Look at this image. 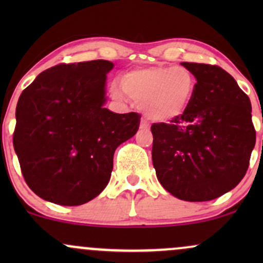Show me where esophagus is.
I'll list each match as a JSON object with an SVG mask.
<instances>
[{
    "mask_svg": "<svg viewBox=\"0 0 263 263\" xmlns=\"http://www.w3.org/2000/svg\"><path fill=\"white\" fill-rule=\"evenodd\" d=\"M140 127L142 128V129H147V128H149V123L146 121V120H142L141 121V126Z\"/></svg>",
    "mask_w": 263,
    "mask_h": 263,
    "instance_id": "obj_1",
    "label": "esophagus"
}]
</instances>
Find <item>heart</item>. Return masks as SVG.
I'll return each mask as SVG.
<instances>
[{"instance_id":"1","label":"heart","mask_w":263,"mask_h":263,"mask_svg":"<svg viewBox=\"0 0 263 263\" xmlns=\"http://www.w3.org/2000/svg\"><path fill=\"white\" fill-rule=\"evenodd\" d=\"M195 91V79L185 68L173 65L136 69L114 81L110 92L115 99L131 98L152 120L167 122L177 119L188 108Z\"/></svg>"}]
</instances>
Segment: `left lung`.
<instances>
[{
	"mask_svg": "<svg viewBox=\"0 0 263 263\" xmlns=\"http://www.w3.org/2000/svg\"><path fill=\"white\" fill-rule=\"evenodd\" d=\"M195 91L182 116L152 125V162L162 186L185 201H208L245 177L255 147L251 102L224 69L182 63Z\"/></svg>",
	"mask_w": 263,
	"mask_h": 263,
	"instance_id": "8db88e82",
	"label": "left lung"
}]
</instances>
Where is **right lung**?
Segmentation results:
<instances>
[{"instance_id": "obj_1", "label": "right lung", "mask_w": 263, "mask_h": 263, "mask_svg": "<svg viewBox=\"0 0 263 263\" xmlns=\"http://www.w3.org/2000/svg\"><path fill=\"white\" fill-rule=\"evenodd\" d=\"M114 66L102 59L55 65L21 93L13 147L26 183L44 200L75 206L98 197L115 151L137 132L140 115L104 106Z\"/></svg>"}]
</instances>
